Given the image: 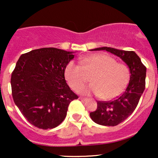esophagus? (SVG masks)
Instances as JSON below:
<instances>
[{"instance_id": "obj_1", "label": "esophagus", "mask_w": 158, "mask_h": 158, "mask_svg": "<svg viewBox=\"0 0 158 158\" xmlns=\"http://www.w3.org/2000/svg\"><path fill=\"white\" fill-rule=\"evenodd\" d=\"M79 99H81V100H82V101H86L87 99V98H85V97H79Z\"/></svg>"}]
</instances>
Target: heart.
I'll return each instance as SVG.
<instances>
[{"instance_id": "1", "label": "heart", "mask_w": 158, "mask_h": 158, "mask_svg": "<svg viewBox=\"0 0 158 158\" xmlns=\"http://www.w3.org/2000/svg\"><path fill=\"white\" fill-rule=\"evenodd\" d=\"M92 76V84L78 90L81 94H94L104 100L117 97L126 89L130 80L129 69L117 63L111 56L103 53L90 56L81 60V65L71 61L64 69V77L69 86L77 90Z\"/></svg>"}]
</instances>
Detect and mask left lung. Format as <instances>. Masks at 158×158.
Segmentation results:
<instances>
[{
	"label": "left lung",
	"instance_id": "8db88e82",
	"mask_svg": "<svg viewBox=\"0 0 158 158\" xmlns=\"http://www.w3.org/2000/svg\"><path fill=\"white\" fill-rule=\"evenodd\" d=\"M92 50H106L118 56L127 64L130 81L120 97L110 102H97V109L90 113L94 123L106 126H115L126 119L135 110L145 90L146 68L134 51L102 47Z\"/></svg>",
	"mask_w": 158,
	"mask_h": 158
}]
</instances>
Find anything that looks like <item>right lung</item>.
Here are the masks:
<instances>
[{
  "label": "right lung",
  "mask_w": 158,
  "mask_h": 158,
  "mask_svg": "<svg viewBox=\"0 0 158 158\" xmlns=\"http://www.w3.org/2000/svg\"><path fill=\"white\" fill-rule=\"evenodd\" d=\"M74 52L48 48L20 56L11 77L12 98L29 123L41 129L63 122L69 104L77 95L64 78L66 65Z\"/></svg>",
  "instance_id": "add662e5"
}]
</instances>
